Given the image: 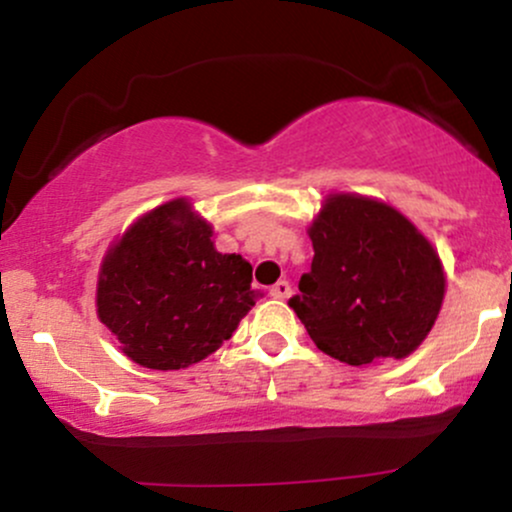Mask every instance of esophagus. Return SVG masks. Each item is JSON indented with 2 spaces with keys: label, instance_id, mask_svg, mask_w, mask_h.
<instances>
[{
  "label": "esophagus",
  "instance_id": "esophagus-1",
  "mask_svg": "<svg viewBox=\"0 0 512 512\" xmlns=\"http://www.w3.org/2000/svg\"><path fill=\"white\" fill-rule=\"evenodd\" d=\"M269 293H272L274 298H281V301H284V298L291 296V284H289V281H286V279L276 281L272 289H269Z\"/></svg>",
  "mask_w": 512,
  "mask_h": 512
}]
</instances>
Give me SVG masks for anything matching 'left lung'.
<instances>
[{
    "label": "left lung",
    "instance_id": "obj_1",
    "mask_svg": "<svg viewBox=\"0 0 512 512\" xmlns=\"http://www.w3.org/2000/svg\"><path fill=\"white\" fill-rule=\"evenodd\" d=\"M313 264L289 305L320 351L349 366L407 358L445 296L438 250L402 211L332 192L308 226Z\"/></svg>",
    "mask_w": 512,
    "mask_h": 512
}]
</instances>
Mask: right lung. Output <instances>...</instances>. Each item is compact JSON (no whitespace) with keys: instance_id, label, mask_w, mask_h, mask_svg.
I'll list each match as a JSON object with an SVG mask.
<instances>
[{"instance_id":"right-lung-1","label":"right lung","mask_w":512,"mask_h":512,"mask_svg":"<svg viewBox=\"0 0 512 512\" xmlns=\"http://www.w3.org/2000/svg\"><path fill=\"white\" fill-rule=\"evenodd\" d=\"M214 228L185 197L139 216L105 252L98 320L122 354L154 370L204 361L260 298L252 264L214 248Z\"/></svg>"}]
</instances>
